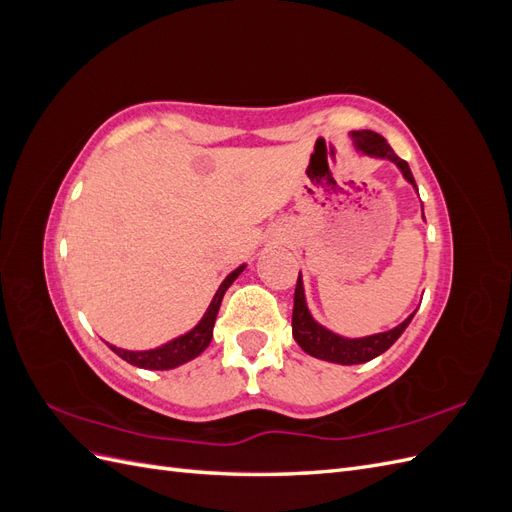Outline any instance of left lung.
I'll list each match as a JSON object with an SVG mask.
<instances>
[{
    "mask_svg": "<svg viewBox=\"0 0 512 512\" xmlns=\"http://www.w3.org/2000/svg\"><path fill=\"white\" fill-rule=\"evenodd\" d=\"M352 138L356 143V149L363 151L365 156H374V158H384V160L395 162L401 173H404V177L416 188L408 162L401 160L397 153L391 149V145L386 143L380 134L371 132V130H356V132H352ZM423 218H425V215H423ZM414 314H410L404 322L397 324L395 329L386 331V333H376V335L359 337V339H346L342 335L331 333L329 329H324L322 324H318L312 318V314H309L307 303H305L301 273H299L297 288H294L292 335H294V339H297V344L307 354L316 356V359L339 363V365H359V363H367L371 359H376L378 354L389 350L397 342L399 335L406 331V327L410 324V320L414 318Z\"/></svg>",
    "mask_w": 512,
    "mask_h": 512,
    "instance_id": "obj_1",
    "label": "left lung"
}]
</instances>
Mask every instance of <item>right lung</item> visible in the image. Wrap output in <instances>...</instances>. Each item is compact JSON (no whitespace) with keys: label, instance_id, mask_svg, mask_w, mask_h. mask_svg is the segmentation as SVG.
<instances>
[{"label":"right lung","instance_id":"obj_1","mask_svg":"<svg viewBox=\"0 0 512 512\" xmlns=\"http://www.w3.org/2000/svg\"><path fill=\"white\" fill-rule=\"evenodd\" d=\"M243 269H245V265H241L239 269H235L226 277L222 286L218 288V292H215V297H213L211 305L207 307L203 320H200L192 331H188L181 337H175L173 342H168V344H164L160 348H153V350L134 352V350H123V348H117V346H111V350L117 356H121L123 361H128L130 365L143 367V369H173V367H179L183 363L196 359V356L211 344L213 324H215V318H218L224 292L228 290V286L232 282L237 280Z\"/></svg>","mask_w":512,"mask_h":512}]
</instances>
